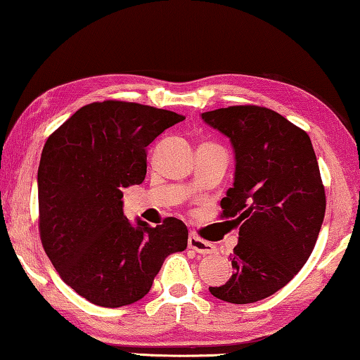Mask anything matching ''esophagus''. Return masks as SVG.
<instances>
[{
	"label": "esophagus",
	"instance_id": "esophagus-1",
	"mask_svg": "<svg viewBox=\"0 0 360 360\" xmlns=\"http://www.w3.org/2000/svg\"><path fill=\"white\" fill-rule=\"evenodd\" d=\"M187 244H189L191 249H194L195 252H198V254H202V255L214 254V252H217V248H214L212 243L200 239L195 234H191L189 236V239H187Z\"/></svg>",
	"mask_w": 360,
	"mask_h": 360
}]
</instances>
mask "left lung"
Wrapping results in <instances>:
<instances>
[{
	"mask_svg": "<svg viewBox=\"0 0 360 360\" xmlns=\"http://www.w3.org/2000/svg\"><path fill=\"white\" fill-rule=\"evenodd\" d=\"M202 120L236 153L234 184L219 203L221 218L239 226L234 271L210 292L252 304L286 286L312 254L326 208L317 157L304 129L264 106H228Z\"/></svg>",
	"mask_w": 360,
	"mask_h": 360,
	"instance_id": "8db88e82",
	"label": "left lung"
}]
</instances>
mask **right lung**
<instances>
[{
  "label": "right lung",
  "instance_id": "right-lung-1",
  "mask_svg": "<svg viewBox=\"0 0 360 360\" xmlns=\"http://www.w3.org/2000/svg\"><path fill=\"white\" fill-rule=\"evenodd\" d=\"M184 121L131 101L85 105L46 139L39 166V231L61 280L101 307L137 302L166 257L187 248L186 224L152 228L122 213V187L147 174V147Z\"/></svg>",
  "mask_w": 360,
  "mask_h": 360
}]
</instances>
